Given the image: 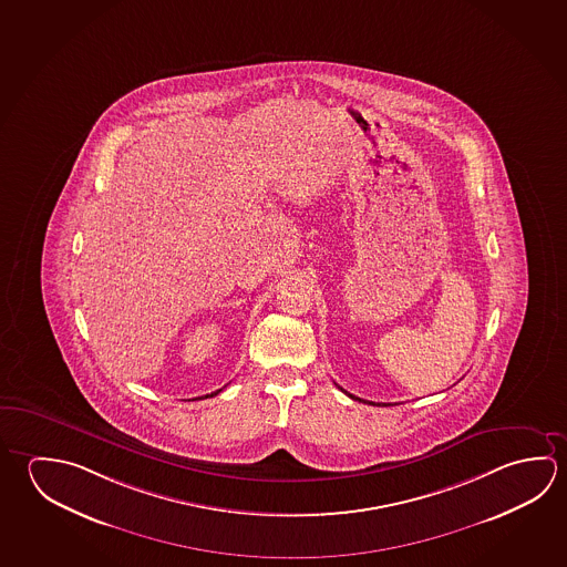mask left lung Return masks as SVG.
Returning <instances> with one entry per match:
<instances>
[{
	"label": "left lung",
	"instance_id": "8db88e82",
	"mask_svg": "<svg viewBox=\"0 0 567 567\" xmlns=\"http://www.w3.org/2000/svg\"><path fill=\"white\" fill-rule=\"evenodd\" d=\"M340 388V386H338ZM340 390H342V388H340ZM342 392H347V390H342ZM348 394V392H347ZM348 396L352 398V400H358V402H367V400H362V398H357V396H352V394H348ZM368 404H372V406H377V404H374V402H368ZM378 406H380V404H378ZM382 406H394V404H382Z\"/></svg>",
	"mask_w": 567,
	"mask_h": 567
}]
</instances>
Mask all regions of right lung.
<instances>
[{
    "mask_svg": "<svg viewBox=\"0 0 567 567\" xmlns=\"http://www.w3.org/2000/svg\"><path fill=\"white\" fill-rule=\"evenodd\" d=\"M220 390H223V388H220ZM220 390H217V392H210V394H207V396H205V398L217 396V394H219Z\"/></svg>",
    "mask_w": 567,
    "mask_h": 567,
    "instance_id": "1",
    "label": "right lung"
}]
</instances>
